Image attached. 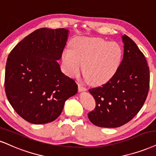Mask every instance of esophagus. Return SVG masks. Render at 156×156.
Listing matches in <instances>:
<instances>
[{
  "label": "esophagus",
  "mask_w": 156,
  "mask_h": 156,
  "mask_svg": "<svg viewBox=\"0 0 156 156\" xmlns=\"http://www.w3.org/2000/svg\"><path fill=\"white\" fill-rule=\"evenodd\" d=\"M78 90L79 91H85V90H87V88H86L84 86L82 85V84H78Z\"/></svg>",
  "instance_id": "34e87169"
}]
</instances>
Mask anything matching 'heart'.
<instances>
[{
  "instance_id": "obj_1",
  "label": "heart",
  "mask_w": 156,
  "mask_h": 156,
  "mask_svg": "<svg viewBox=\"0 0 156 156\" xmlns=\"http://www.w3.org/2000/svg\"><path fill=\"white\" fill-rule=\"evenodd\" d=\"M122 48L116 43L101 38H78L72 50L63 52L62 61L70 76L80 75L84 66V75L90 84L100 85L108 81L122 63Z\"/></svg>"
}]
</instances>
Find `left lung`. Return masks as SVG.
I'll return each mask as SVG.
<instances>
[{
  "label": "left lung",
  "mask_w": 156,
  "mask_h": 156,
  "mask_svg": "<svg viewBox=\"0 0 156 156\" xmlns=\"http://www.w3.org/2000/svg\"><path fill=\"white\" fill-rule=\"evenodd\" d=\"M122 39L124 56L118 70L106 83L89 90L96 105L88 118L101 127L116 128L131 121L148 94L150 69L145 55L127 35Z\"/></svg>",
  "instance_id": "left-lung-1"
}]
</instances>
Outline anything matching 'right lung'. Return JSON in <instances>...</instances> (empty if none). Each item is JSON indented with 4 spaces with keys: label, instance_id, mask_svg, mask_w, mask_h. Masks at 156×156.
<instances>
[{
    "label": "right lung",
    "instance_id": "add662e5",
    "mask_svg": "<svg viewBox=\"0 0 156 156\" xmlns=\"http://www.w3.org/2000/svg\"><path fill=\"white\" fill-rule=\"evenodd\" d=\"M69 31L40 28L24 37L8 56L5 91L22 118L34 124L52 122L60 116L65 101L77 93L74 80L61 72Z\"/></svg>",
    "mask_w": 156,
    "mask_h": 156
}]
</instances>
